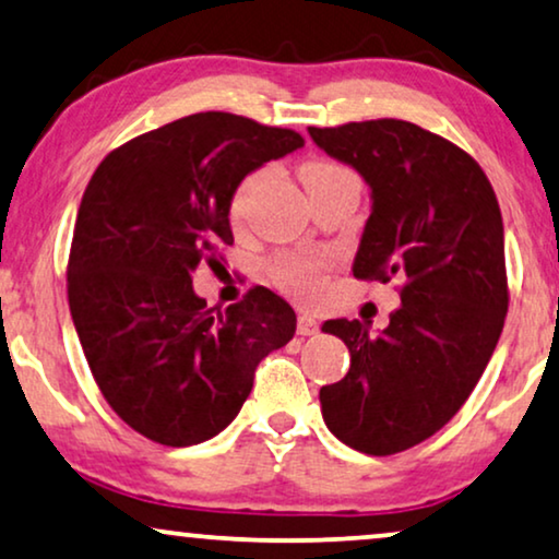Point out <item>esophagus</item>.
<instances>
[{"mask_svg":"<svg viewBox=\"0 0 559 559\" xmlns=\"http://www.w3.org/2000/svg\"><path fill=\"white\" fill-rule=\"evenodd\" d=\"M297 333H300V335H316L318 333V320L308 316V312H302V316L297 318Z\"/></svg>","mask_w":559,"mask_h":559,"instance_id":"1","label":"esophagus"}]
</instances>
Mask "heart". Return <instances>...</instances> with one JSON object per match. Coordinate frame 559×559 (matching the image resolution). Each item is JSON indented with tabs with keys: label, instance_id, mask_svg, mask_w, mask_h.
Listing matches in <instances>:
<instances>
[{
	"label": "heart",
	"instance_id": "b5f03b06",
	"mask_svg": "<svg viewBox=\"0 0 559 559\" xmlns=\"http://www.w3.org/2000/svg\"><path fill=\"white\" fill-rule=\"evenodd\" d=\"M338 173H348V170H343V167L333 163H308L302 167L300 175H302L305 188H308L312 182L331 178V175H338ZM257 182H259V173L243 178L241 186L236 188V193L231 198L234 224H239V221L247 216L251 193H254ZM272 277L282 289H287V293L305 297V300H312V297H318L320 289H323V262H318V259H310V257H285L272 264Z\"/></svg>",
	"mask_w": 559,
	"mask_h": 559
}]
</instances>
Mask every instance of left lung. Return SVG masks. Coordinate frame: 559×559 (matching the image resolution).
I'll return each mask as SVG.
<instances>
[{"label":"left lung","instance_id":"8db88e82","mask_svg":"<svg viewBox=\"0 0 559 559\" xmlns=\"http://www.w3.org/2000/svg\"><path fill=\"white\" fill-rule=\"evenodd\" d=\"M308 132L371 190L354 277L402 280L381 333L323 323L350 354L346 377L320 389L323 419L358 453L394 455L448 425L491 361L509 310L499 201L476 159L412 121Z\"/></svg>","mask_w":559,"mask_h":559}]
</instances>
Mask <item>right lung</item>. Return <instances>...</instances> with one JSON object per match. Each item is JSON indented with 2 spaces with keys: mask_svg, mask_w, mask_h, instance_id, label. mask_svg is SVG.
<instances>
[{
  "mask_svg": "<svg viewBox=\"0 0 559 559\" xmlns=\"http://www.w3.org/2000/svg\"><path fill=\"white\" fill-rule=\"evenodd\" d=\"M302 144L293 129L205 111L134 136L96 167L73 228L68 305L104 400L144 438H216L259 361L293 341L295 310L272 289L209 308L193 272L234 243L241 180Z\"/></svg>",
  "mask_w": 559,
  "mask_h": 559,
  "instance_id": "right-lung-1",
  "label": "right lung"
}]
</instances>
